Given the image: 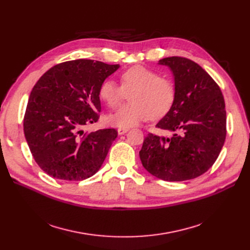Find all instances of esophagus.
<instances>
[{"instance_id": "esophagus-1", "label": "esophagus", "mask_w": 250, "mask_h": 250, "mask_svg": "<svg viewBox=\"0 0 250 250\" xmlns=\"http://www.w3.org/2000/svg\"><path fill=\"white\" fill-rule=\"evenodd\" d=\"M128 130V127H118L117 128V133L118 135H124L125 133H126Z\"/></svg>"}]
</instances>
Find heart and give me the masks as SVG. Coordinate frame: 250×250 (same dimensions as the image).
<instances>
[{"label":"heart","mask_w":250,"mask_h":250,"mask_svg":"<svg viewBox=\"0 0 250 250\" xmlns=\"http://www.w3.org/2000/svg\"><path fill=\"white\" fill-rule=\"evenodd\" d=\"M121 86L111 80L101 83L99 98L110 108H116L128 94L129 102L108 116L109 124L128 127L145 121L157 120L172 107L176 97V85L171 78L145 65H133L120 75Z\"/></svg>","instance_id":"b5f03b06"}]
</instances>
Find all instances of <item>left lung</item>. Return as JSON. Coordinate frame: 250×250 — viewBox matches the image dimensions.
Here are the masks:
<instances>
[{
	"mask_svg": "<svg viewBox=\"0 0 250 250\" xmlns=\"http://www.w3.org/2000/svg\"><path fill=\"white\" fill-rule=\"evenodd\" d=\"M172 70L176 97L156 127L170 138L149 133L140 151L149 173L166 181L198 177L213 166L226 139L225 100L219 85L200 64L182 57L159 61Z\"/></svg>",
	"mask_w": 250,
	"mask_h": 250,
	"instance_id": "1",
	"label": "left lung"
}]
</instances>
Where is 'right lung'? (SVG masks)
<instances>
[{
  "label": "right lung",
  "mask_w": 250,
  "mask_h": 250,
  "mask_svg": "<svg viewBox=\"0 0 250 250\" xmlns=\"http://www.w3.org/2000/svg\"><path fill=\"white\" fill-rule=\"evenodd\" d=\"M120 65L79 59L58 63L34 85L24 114L26 141L49 176L79 181L94 175L117 137L114 128L84 133L98 122L101 83Z\"/></svg>",
  "instance_id": "1"
}]
</instances>
